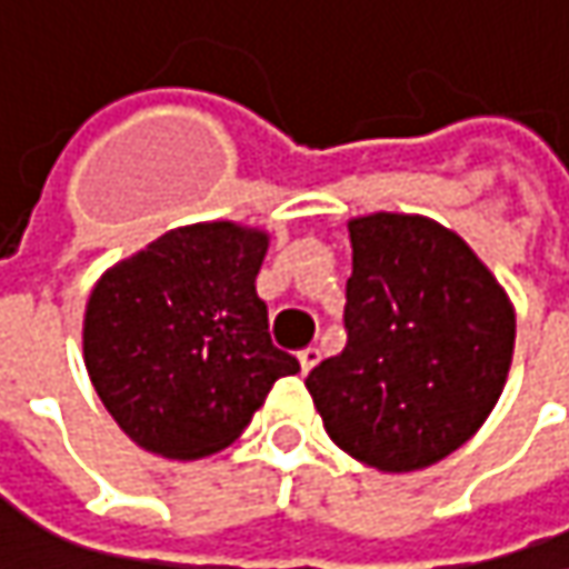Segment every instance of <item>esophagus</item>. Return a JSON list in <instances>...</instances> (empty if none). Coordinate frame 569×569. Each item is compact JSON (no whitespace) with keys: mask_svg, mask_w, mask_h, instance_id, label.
<instances>
[{"mask_svg":"<svg viewBox=\"0 0 569 569\" xmlns=\"http://www.w3.org/2000/svg\"><path fill=\"white\" fill-rule=\"evenodd\" d=\"M298 362H301V372H310V369L320 362V349H317V346H307V349L298 352Z\"/></svg>","mask_w":569,"mask_h":569,"instance_id":"1","label":"esophagus"}]
</instances>
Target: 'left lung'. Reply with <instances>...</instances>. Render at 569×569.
Wrapping results in <instances>:
<instances>
[{
    "label": "left lung",
    "instance_id": "1",
    "mask_svg": "<svg viewBox=\"0 0 569 569\" xmlns=\"http://www.w3.org/2000/svg\"><path fill=\"white\" fill-rule=\"evenodd\" d=\"M340 356L307 376L330 440L379 472H415L486 425L515 352V307L467 242L421 213L349 223Z\"/></svg>",
    "mask_w": 569,
    "mask_h": 569
}]
</instances>
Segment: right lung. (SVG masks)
Instances as JSON below:
<instances>
[{"mask_svg":"<svg viewBox=\"0 0 569 569\" xmlns=\"http://www.w3.org/2000/svg\"><path fill=\"white\" fill-rule=\"evenodd\" d=\"M268 232L232 220L168 229L100 274L83 362L142 450L200 460L229 447L298 359L274 349L256 274Z\"/></svg>","mask_w":569,"mask_h":569,"instance_id":"1","label":"right lung"}]
</instances>
